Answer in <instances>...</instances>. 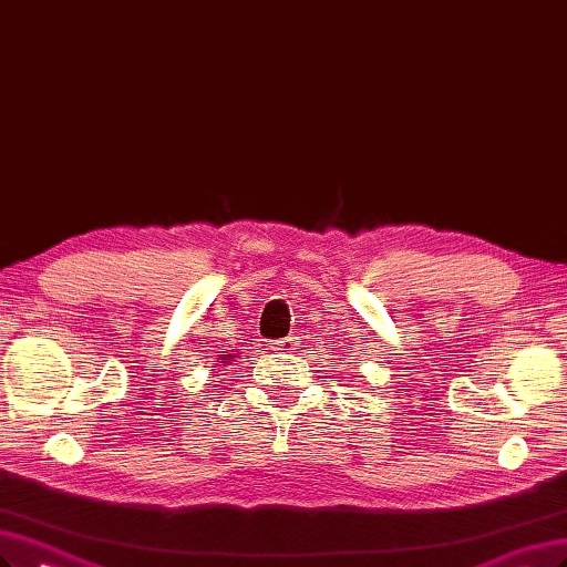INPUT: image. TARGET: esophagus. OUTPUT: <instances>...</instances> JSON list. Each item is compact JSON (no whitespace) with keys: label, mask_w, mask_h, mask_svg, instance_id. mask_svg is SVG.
I'll return each instance as SVG.
<instances>
[{"label":"esophagus","mask_w":567,"mask_h":567,"mask_svg":"<svg viewBox=\"0 0 567 567\" xmlns=\"http://www.w3.org/2000/svg\"><path fill=\"white\" fill-rule=\"evenodd\" d=\"M298 347H300L298 338H286V340L279 342V349H281V351H292V349H298Z\"/></svg>","instance_id":"obj_1"}]
</instances>
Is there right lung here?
<instances>
[{
  "instance_id": "1",
  "label": "right lung",
  "mask_w": 567,
  "mask_h": 567,
  "mask_svg": "<svg viewBox=\"0 0 567 567\" xmlns=\"http://www.w3.org/2000/svg\"><path fill=\"white\" fill-rule=\"evenodd\" d=\"M220 357H223V361H218V363H220V365H225V363H227V361H231V354H220Z\"/></svg>"
}]
</instances>
